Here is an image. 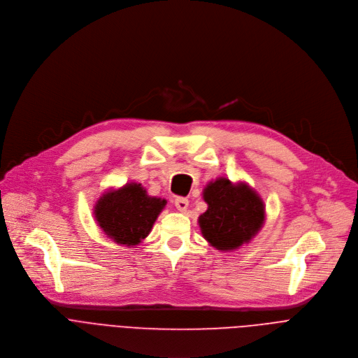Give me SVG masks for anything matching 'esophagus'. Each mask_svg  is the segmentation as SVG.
I'll use <instances>...</instances> for the list:
<instances>
[{"mask_svg":"<svg viewBox=\"0 0 358 358\" xmlns=\"http://www.w3.org/2000/svg\"><path fill=\"white\" fill-rule=\"evenodd\" d=\"M175 206L179 211H186V208L189 207V200L185 197H176L175 199Z\"/></svg>","mask_w":358,"mask_h":358,"instance_id":"1","label":"esophagus"}]
</instances>
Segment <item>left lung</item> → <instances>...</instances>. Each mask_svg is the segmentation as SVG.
<instances>
[{
    "label": "left lung",
    "mask_w": 358,
    "mask_h": 358,
    "mask_svg": "<svg viewBox=\"0 0 358 358\" xmlns=\"http://www.w3.org/2000/svg\"><path fill=\"white\" fill-rule=\"evenodd\" d=\"M207 210L199 226L208 244L220 251H233L250 243L265 222V204L245 182L227 178L210 182L203 190Z\"/></svg>",
    "instance_id": "left-lung-1"
}]
</instances>
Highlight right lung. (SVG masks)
I'll use <instances>...</instances> for the list:
<instances>
[{"instance_id":"add662e5","label":"right lung","mask_w":358,"mask_h":358,"mask_svg":"<svg viewBox=\"0 0 358 358\" xmlns=\"http://www.w3.org/2000/svg\"><path fill=\"white\" fill-rule=\"evenodd\" d=\"M165 206V199L148 196L141 183H127L97 200L94 219L114 243L132 247L148 237Z\"/></svg>"}]
</instances>
